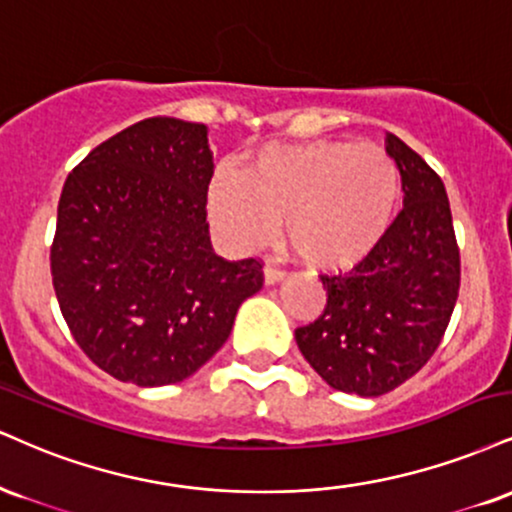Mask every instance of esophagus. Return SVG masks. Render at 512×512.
<instances>
[{
	"mask_svg": "<svg viewBox=\"0 0 512 512\" xmlns=\"http://www.w3.org/2000/svg\"><path fill=\"white\" fill-rule=\"evenodd\" d=\"M283 279H286V272H283V269L274 267V264H267V267H264V283H267V286H272V283H279Z\"/></svg>",
	"mask_w": 512,
	"mask_h": 512,
	"instance_id": "obj_1",
	"label": "esophagus"
}]
</instances>
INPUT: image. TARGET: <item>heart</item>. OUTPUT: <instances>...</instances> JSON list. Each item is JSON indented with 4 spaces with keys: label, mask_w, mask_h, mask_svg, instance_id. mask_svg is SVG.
I'll return each instance as SVG.
<instances>
[{
    "label": "heart",
    "mask_w": 512,
    "mask_h": 512,
    "mask_svg": "<svg viewBox=\"0 0 512 512\" xmlns=\"http://www.w3.org/2000/svg\"><path fill=\"white\" fill-rule=\"evenodd\" d=\"M400 205V171L386 150L353 140L269 145L243 174L209 188V219L238 248H255L286 219V243L322 272H338L377 250Z\"/></svg>",
    "instance_id": "heart-1"
}]
</instances>
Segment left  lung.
<instances>
[{"label": "left lung", "instance_id": "8db88e82", "mask_svg": "<svg viewBox=\"0 0 512 512\" xmlns=\"http://www.w3.org/2000/svg\"><path fill=\"white\" fill-rule=\"evenodd\" d=\"M403 209L372 255L348 274H322L324 312L295 329L300 353L331 389L377 398L427 365L451 322L460 250L439 174L386 133Z\"/></svg>", "mask_w": 512, "mask_h": 512}]
</instances>
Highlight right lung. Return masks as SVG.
<instances>
[{
    "label": "right lung",
    "mask_w": 512,
    "mask_h": 512,
    "mask_svg": "<svg viewBox=\"0 0 512 512\" xmlns=\"http://www.w3.org/2000/svg\"><path fill=\"white\" fill-rule=\"evenodd\" d=\"M205 123L155 116L97 145L66 178L52 283L73 338L135 386L188 379L262 288V262L212 250Z\"/></svg>",
    "instance_id": "obj_1"
}]
</instances>
